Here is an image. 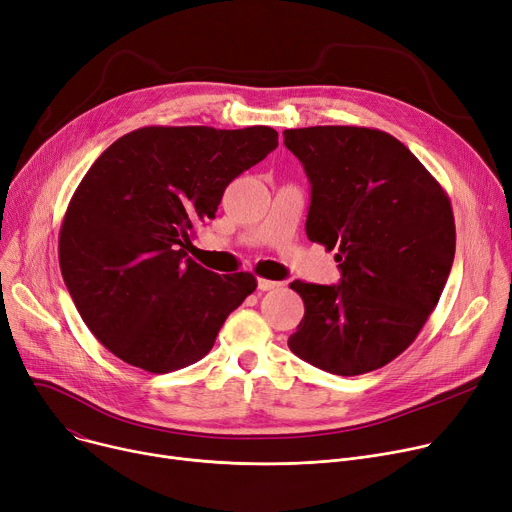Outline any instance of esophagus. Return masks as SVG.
I'll use <instances>...</instances> for the list:
<instances>
[{
    "label": "esophagus",
    "mask_w": 512,
    "mask_h": 512,
    "mask_svg": "<svg viewBox=\"0 0 512 512\" xmlns=\"http://www.w3.org/2000/svg\"><path fill=\"white\" fill-rule=\"evenodd\" d=\"M279 287H281L279 281H271V279H264V277L258 279V289L260 291H271V289H279Z\"/></svg>",
    "instance_id": "1"
}]
</instances>
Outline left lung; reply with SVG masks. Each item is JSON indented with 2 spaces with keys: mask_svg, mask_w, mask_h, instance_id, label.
<instances>
[{
  "mask_svg": "<svg viewBox=\"0 0 512 512\" xmlns=\"http://www.w3.org/2000/svg\"><path fill=\"white\" fill-rule=\"evenodd\" d=\"M312 185L306 235L337 250L342 281L289 287L304 319L289 350L354 377L400 356L448 281L456 227L448 193L402 141L367 127L285 129Z\"/></svg>",
  "mask_w": 512,
  "mask_h": 512,
  "instance_id": "8db88e82",
  "label": "left lung"
}]
</instances>
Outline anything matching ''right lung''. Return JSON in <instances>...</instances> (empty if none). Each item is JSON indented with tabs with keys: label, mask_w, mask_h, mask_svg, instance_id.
<instances>
[{
	"label": "right lung",
	"mask_w": 512,
	"mask_h": 512,
	"mask_svg": "<svg viewBox=\"0 0 512 512\" xmlns=\"http://www.w3.org/2000/svg\"><path fill=\"white\" fill-rule=\"evenodd\" d=\"M271 127H143L116 139L72 193L60 227L64 283L114 356L148 373L204 358L252 273L187 258L227 185L277 148Z\"/></svg>",
	"instance_id": "add662e5"
}]
</instances>
